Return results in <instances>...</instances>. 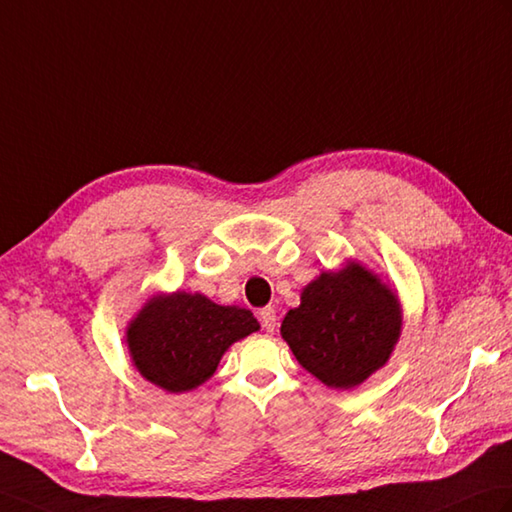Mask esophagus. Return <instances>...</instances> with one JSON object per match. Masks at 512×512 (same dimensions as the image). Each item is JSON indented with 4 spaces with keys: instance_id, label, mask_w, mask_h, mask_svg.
Masks as SVG:
<instances>
[{
    "instance_id": "34e87169",
    "label": "esophagus",
    "mask_w": 512,
    "mask_h": 512,
    "mask_svg": "<svg viewBox=\"0 0 512 512\" xmlns=\"http://www.w3.org/2000/svg\"><path fill=\"white\" fill-rule=\"evenodd\" d=\"M259 318H261V325H264V329L268 331V334H275L277 329V312L272 310V307H264V310L259 312Z\"/></svg>"
}]
</instances>
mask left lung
<instances>
[{
	"label": "left lung",
	"instance_id": "left-lung-1",
	"mask_svg": "<svg viewBox=\"0 0 512 512\" xmlns=\"http://www.w3.org/2000/svg\"><path fill=\"white\" fill-rule=\"evenodd\" d=\"M403 327L397 290L358 259L323 270L285 314L281 338L318 382L351 390L384 368Z\"/></svg>",
	"mask_w": 512,
	"mask_h": 512
}]
</instances>
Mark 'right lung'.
Listing matches in <instances>:
<instances>
[{"mask_svg":"<svg viewBox=\"0 0 512 512\" xmlns=\"http://www.w3.org/2000/svg\"><path fill=\"white\" fill-rule=\"evenodd\" d=\"M255 331L257 318L240 305L200 292H154L128 320L126 347L146 382L181 395L205 384L231 344Z\"/></svg>","mask_w":512,"mask_h":512,"instance_id":"obj_1","label":"right lung"}]
</instances>
